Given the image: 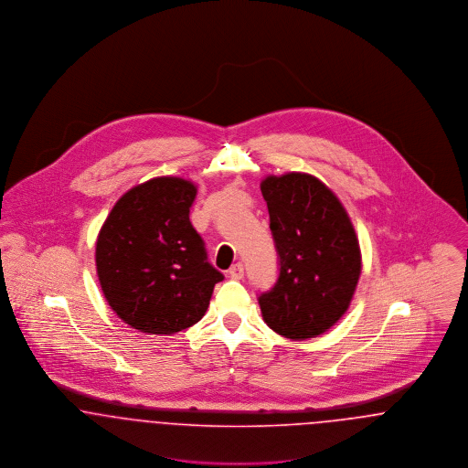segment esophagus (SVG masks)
I'll return each instance as SVG.
<instances>
[{"instance_id":"34e87169","label":"esophagus","mask_w":468,"mask_h":468,"mask_svg":"<svg viewBox=\"0 0 468 468\" xmlns=\"http://www.w3.org/2000/svg\"><path fill=\"white\" fill-rule=\"evenodd\" d=\"M228 273H229V277H231V279L240 281V279L244 277V265H242V263H235L233 267L228 270Z\"/></svg>"}]
</instances>
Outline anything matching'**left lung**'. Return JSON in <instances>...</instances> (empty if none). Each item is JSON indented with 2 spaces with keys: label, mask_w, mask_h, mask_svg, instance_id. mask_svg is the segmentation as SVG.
I'll list each match as a JSON object with an SVG mask.
<instances>
[{
  "label": "left lung",
  "mask_w": 468,
  "mask_h": 468,
  "mask_svg": "<svg viewBox=\"0 0 468 468\" xmlns=\"http://www.w3.org/2000/svg\"><path fill=\"white\" fill-rule=\"evenodd\" d=\"M279 277L258 296L275 334L305 340L324 334L347 311L361 273L351 219L334 193L307 174L265 178Z\"/></svg>",
  "instance_id": "obj_1"
}]
</instances>
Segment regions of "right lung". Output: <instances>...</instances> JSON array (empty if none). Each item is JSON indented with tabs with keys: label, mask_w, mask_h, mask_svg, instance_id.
I'll return each mask as SVG.
<instances>
[{
	"label": "right lung",
	"mask_w": 468,
	"mask_h": 468,
	"mask_svg": "<svg viewBox=\"0 0 468 468\" xmlns=\"http://www.w3.org/2000/svg\"><path fill=\"white\" fill-rule=\"evenodd\" d=\"M195 198L189 180L153 178L122 195L100 229L101 290L134 330L172 335L197 324L224 279L189 221Z\"/></svg>",
	"instance_id": "obj_1"
}]
</instances>
